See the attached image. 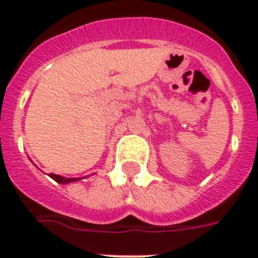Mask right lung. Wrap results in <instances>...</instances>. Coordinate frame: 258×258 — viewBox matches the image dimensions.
Listing matches in <instances>:
<instances>
[{
  "label": "right lung",
  "instance_id": "1",
  "mask_svg": "<svg viewBox=\"0 0 258 258\" xmlns=\"http://www.w3.org/2000/svg\"><path fill=\"white\" fill-rule=\"evenodd\" d=\"M49 177H52L53 180L57 181L59 184H69V183H73V181H78L81 180V179H83V177H64L60 176V175H55V173H49Z\"/></svg>",
  "mask_w": 258,
  "mask_h": 258
}]
</instances>
